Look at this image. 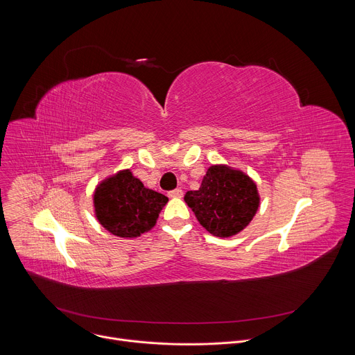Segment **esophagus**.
Instances as JSON below:
<instances>
[{"mask_svg": "<svg viewBox=\"0 0 355 355\" xmlns=\"http://www.w3.org/2000/svg\"><path fill=\"white\" fill-rule=\"evenodd\" d=\"M182 195H184V192H182V189H180V188H177V189H174V191H170L168 192V196L170 198H182Z\"/></svg>", "mask_w": 355, "mask_h": 355, "instance_id": "34e87169", "label": "esophagus"}]
</instances>
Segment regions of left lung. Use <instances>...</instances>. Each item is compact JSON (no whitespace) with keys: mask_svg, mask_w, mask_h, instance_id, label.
Segmentation results:
<instances>
[{"mask_svg":"<svg viewBox=\"0 0 355 355\" xmlns=\"http://www.w3.org/2000/svg\"><path fill=\"white\" fill-rule=\"evenodd\" d=\"M199 225L216 237H232L245 229L260 207L257 184L241 170L212 164L196 191L184 196Z\"/></svg>","mask_w":355,"mask_h":355,"instance_id":"left-lung-1","label":"left lung"}]
</instances>
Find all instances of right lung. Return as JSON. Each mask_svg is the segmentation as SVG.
<instances>
[{"instance_id":"right-lung-1","label":"right lung","mask_w":355,"mask_h":355,"mask_svg":"<svg viewBox=\"0 0 355 355\" xmlns=\"http://www.w3.org/2000/svg\"><path fill=\"white\" fill-rule=\"evenodd\" d=\"M168 198L146 188L129 168L104 178L94 191V215L114 236L136 239L157 223Z\"/></svg>"}]
</instances>
